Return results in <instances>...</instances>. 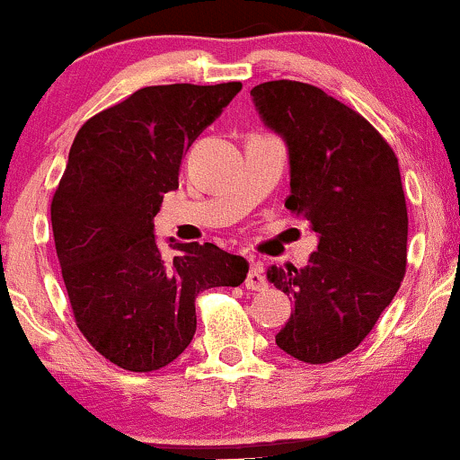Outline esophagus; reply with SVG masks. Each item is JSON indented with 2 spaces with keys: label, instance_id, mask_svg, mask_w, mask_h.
<instances>
[{
  "label": "esophagus",
  "instance_id": "esophagus-1",
  "mask_svg": "<svg viewBox=\"0 0 460 460\" xmlns=\"http://www.w3.org/2000/svg\"><path fill=\"white\" fill-rule=\"evenodd\" d=\"M244 285H246V289H251V291L268 289V279H265V274H263V263L261 261H254V259H252L251 270H248Z\"/></svg>",
  "mask_w": 460,
  "mask_h": 460
}]
</instances>
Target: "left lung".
<instances>
[{
	"label": "left lung",
	"instance_id": "8db88e82",
	"mask_svg": "<svg viewBox=\"0 0 460 460\" xmlns=\"http://www.w3.org/2000/svg\"><path fill=\"white\" fill-rule=\"evenodd\" d=\"M254 109L285 141V208L319 237L304 268L268 270L293 300L276 345L308 364L339 359L394 300L407 265V203L392 147L362 115L300 81L251 90Z\"/></svg>",
	"mask_w": 460,
	"mask_h": 460
}]
</instances>
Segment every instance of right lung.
<instances>
[{
	"label": "right lung",
	"instance_id": "add662e5",
	"mask_svg": "<svg viewBox=\"0 0 460 460\" xmlns=\"http://www.w3.org/2000/svg\"><path fill=\"white\" fill-rule=\"evenodd\" d=\"M242 83L143 87L76 132L51 203L55 251L81 334L109 362L158 370L190 345L199 291L244 283L248 261L209 244L163 257L154 216L184 152Z\"/></svg>",
	"mask_w": 460,
	"mask_h": 460
}]
</instances>
